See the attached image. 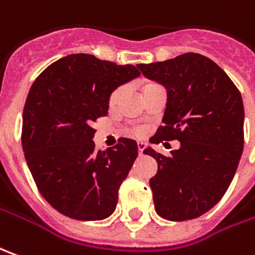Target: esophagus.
Returning a JSON list of instances; mask_svg holds the SVG:
<instances>
[{"label": "esophagus", "instance_id": "1", "mask_svg": "<svg viewBox=\"0 0 255 255\" xmlns=\"http://www.w3.org/2000/svg\"><path fill=\"white\" fill-rule=\"evenodd\" d=\"M145 148H146V145H145L143 142H139V143H138V152H139V155H142V152L145 150Z\"/></svg>", "mask_w": 255, "mask_h": 255}]
</instances>
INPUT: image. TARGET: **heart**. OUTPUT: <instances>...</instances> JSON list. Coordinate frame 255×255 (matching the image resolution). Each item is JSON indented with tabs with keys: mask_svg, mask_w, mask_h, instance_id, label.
I'll use <instances>...</instances> for the list:
<instances>
[{
	"mask_svg": "<svg viewBox=\"0 0 255 255\" xmlns=\"http://www.w3.org/2000/svg\"><path fill=\"white\" fill-rule=\"evenodd\" d=\"M149 85H153V84H149ZM148 86V85H146ZM121 95V89H116V91L112 93V96H110V103L113 105V103H116L117 102V99L120 98ZM136 134H139V131H136Z\"/></svg>",
	"mask_w": 255,
	"mask_h": 255,
	"instance_id": "1",
	"label": "heart"
}]
</instances>
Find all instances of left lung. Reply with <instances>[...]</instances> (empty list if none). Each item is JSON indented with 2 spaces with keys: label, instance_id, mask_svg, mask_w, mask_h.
Here are the masks:
<instances>
[{
  "label": "left lung",
  "instance_id": "8db88e82",
  "mask_svg": "<svg viewBox=\"0 0 255 255\" xmlns=\"http://www.w3.org/2000/svg\"><path fill=\"white\" fill-rule=\"evenodd\" d=\"M138 68L167 92L163 126L153 139L180 142L170 156L143 150L157 162L149 180L155 211L174 222L198 218L225 195L243 153L242 95L218 64L197 53Z\"/></svg>",
  "mask_w": 255,
  "mask_h": 255
}]
</instances>
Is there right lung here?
<instances>
[{"label":"right lung","mask_w":255,"mask_h":255,"mask_svg":"<svg viewBox=\"0 0 255 255\" xmlns=\"http://www.w3.org/2000/svg\"><path fill=\"white\" fill-rule=\"evenodd\" d=\"M139 75L129 64L69 54L33 82L22 117V148L39 191L60 214L102 221L114 212L138 145L120 138L113 148L96 150L92 124L107 114L110 95Z\"/></svg>","instance_id":"add662e5"}]
</instances>
